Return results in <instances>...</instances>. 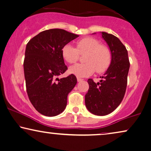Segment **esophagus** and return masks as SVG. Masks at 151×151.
<instances>
[{"label": "esophagus", "instance_id": "1", "mask_svg": "<svg viewBox=\"0 0 151 151\" xmlns=\"http://www.w3.org/2000/svg\"><path fill=\"white\" fill-rule=\"evenodd\" d=\"M83 80V78H79V77H77V81H78V82L82 81Z\"/></svg>", "mask_w": 151, "mask_h": 151}]
</instances>
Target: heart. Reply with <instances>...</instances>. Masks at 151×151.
<instances>
[{"label":"heart","mask_w":151,"mask_h":151,"mask_svg":"<svg viewBox=\"0 0 151 151\" xmlns=\"http://www.w3.org/2000/svg\"><path fill=\"white\" fill-rule=\"evenodd\" d=\"M80 55H85V63L76 64L69 69L70 73L78 77L90 76L96 70L97 73L105 72L111 60L110 50L101 45L99 40L93 37H84L76 42V48L66 44L62 48L63 57L69 63H75L79 59Z\"/></svg>","instance_id":"obj_1"}]
</instances>
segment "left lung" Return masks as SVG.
Listing matches in <instances>:
<instances>
[{"label": "left lung", "instance_id": "1", "mask_svg": "<svg viewBox=\"0 0 151 151\" xmlns=\"http://www.w3.org/2000/svg\"><path fill=\"white\" fill-rule=\"evenodd\" d=\"M101 34L111 51V63L103 76H101L102 80L100 82L96 83L92 78H89L90 87L85 96L87 109L96 116L111 113L122 102L126 92L130 67L128 52L120 40L112 34L106 32Z\"/></svg>", "mask_w": 151, "mask_h": 151}]
</instances>
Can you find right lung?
Masks as SVG:
<instances>
[{
	"mask_svg": "<svg viewBox=\"0 0 151 151\" xmlns=\"http://www.w3.org/2000/svg\"><path fill=\"white\" fill-rule=\"evenodd\" d=\"M78 35L63 29H48L37 34L27 44L24 73L27 94L42 115L55 116L64 111L67 97L77 80L71 74L59 79L68 70L62 48Z\"/></svg>",
	"mask_w": 151,
	"mask_h": 151,
	"instance_id": "obj_1",
	"label": "right lung"
}]
</instances>
